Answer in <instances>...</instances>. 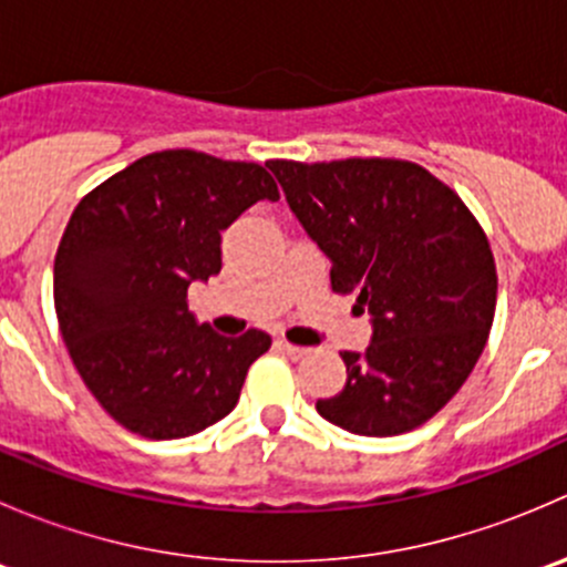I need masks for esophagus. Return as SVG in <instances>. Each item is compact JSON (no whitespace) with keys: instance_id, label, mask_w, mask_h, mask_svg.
<instances>
[{"instance_id":"esophagus-1","label":"esophagus","mask_w":567,"mask_h":567,"mask_svg":"<svg viewBox=\"0 0 567 567\" xmlns=\"http://www.w3.org/2000/svg\"><path fill=\"white\" fill-rule=\"evenodd\" d=\"M279 348H282L285 353H288L290 359H305L307 353H310V348H301V346H293V342L288 340H279Z\"/></svg>"}]
</instances>
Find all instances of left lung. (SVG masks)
<instances>
[{
	"instance_id": "obj_1",
	"label": "left lung",
	"mask_w": 567,
	"mask_h": 567,
	"mask_svg": "<svg viewBox=\"0 0 567 567\" xmlns=\"http://www.w3.org/2000/svg\"><path fill=\"white\" fill-rule=\"evenodd\" d=\"M290 210L331 262V290L357 299L373 340L340 353L348 381L316 409L359 436L414 431L450 403L483 353L496 266L463 199L420 164L268 162Z\"/></svg>"
}]
</instances>
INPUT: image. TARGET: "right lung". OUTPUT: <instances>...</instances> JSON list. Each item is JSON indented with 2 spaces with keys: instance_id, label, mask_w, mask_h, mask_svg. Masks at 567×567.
<instances>
[{
  "instance_id": "1",
  "label": "right lung",
  "mask_w": 567,
  "mask_h": 567,
  "mask_svg": "<svg viewBox=\"0 0 567 567\" xmlns=\"http://www.w3.org/2000/svg\"><path fill=\"white\" fill-rule=\"evenodd\" d=\"M257 199H279L260 164L162 151L73 210L54 257L56 320L82 381L125 431L183 439L236 409L271 337L199 326L186 290L221 271V230Z\"/></svg>"
}]
</instances>
